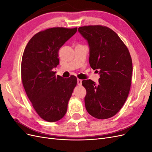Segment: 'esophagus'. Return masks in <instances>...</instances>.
Masks as SVG:
<instances>
[{
	"label": "esophagus",
	"mask_w": 152,
	"mask_h": 152,
	"mask_svg": "<svg viewBox=\"0 0 152 152\" xmlns=\"http://www.w3.org/2000/svg\"><path fill=\"white\" fill-rule=\"evenodd\" d=\"M82 80L78 79H77V84L79 86H82Z\"/></svg>",
	"instance_id": "esophagus-1"
}]
</instances>
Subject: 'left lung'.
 I'll list each match as a JSON object with an SVG mask.
<instances>
[{"label":"left lung","mask_w":152,"mask_h":152,"mask_svg":"<svg viewBox=\"0 0 152 152\" xmlns=\"http://www.w3.org/2000/svg\"><path fill=\"white\" fill-rule=\"evenodd\" d=\"M78 30L88 42L91 67L99 70L100 74L98 84L90 79L82 80L87 91L86 108L96 118L112 117L120 111L129 93L131 54L118 35L107 26H84Z\"/></svg>","instance_id":"obj_1"}]
</instances>
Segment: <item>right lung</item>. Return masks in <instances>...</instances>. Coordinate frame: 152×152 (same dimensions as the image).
Instances as JSON below:
<instances>
[{
	"instance_id": "obj_1",
	"label": "right lung",
	"mask_w": 152,
	"mask_h": 152,
	"mask_svg": "<svg viewBox=\"0 0 152 152\" xmlns=\"http://www.w3.org/2000/svg\"><path fill=\"white\" fill-rule=\"evenodd\" d=\"M77 28L54 27L34 35L21 60V80L26 94L40 118L49 122L61 119L77 84V77L63 79L53 68L59 64L58 51Z\"/></svg>"
}]
</instances>
